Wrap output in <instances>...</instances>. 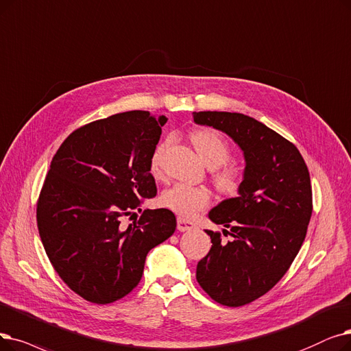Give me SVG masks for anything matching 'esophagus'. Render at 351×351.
I'll return each instance as SVG.
<instances>
[{"instance_id":"1","label":"esophagus","mask_w":351,"mask_h":351,"mask_svg":"<svg viewBox=\"0 0 351 351\" xmlns=\"http://www.w3.org/2000/svg\"><path fill=\"white\" fill-rule=\"evenodd\" d=\"M195 228V223L192 221H186L184 218H178V230L180 232H185V231H191Z\"/></svg>"}]
</instances>
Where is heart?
I'll return each mask as SVG.
<instances>
[{"label": "heart", "mask_w": 351, "mask_h": 351, "mask_svg": "<svg viewBox=\"0 0 351 351\" xmlns=\"http://www.w3.org/2000/svg\"><path fill=\"white\" fill-rule=\"evenodd\" d=\"M191 139L204 162L209 167H217V172L213 173V182H215L219 192L228 196L238 195L243 184V171L238 163L228 162V159L231 158V146L223 136L218 130L199 129L191 134ZM171 143L172 138L167 136L152 152L150 171L154 175L162 173L163 158ZM210 191L205 186L176 184L172 188L163 191L160 204L180 217L192 218L197 212L205 209L210 204Z\"/></svg>", "instance_id": "1"}]
</instances>
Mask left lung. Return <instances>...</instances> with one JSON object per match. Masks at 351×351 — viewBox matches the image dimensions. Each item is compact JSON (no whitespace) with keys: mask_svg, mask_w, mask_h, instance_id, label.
I'll return each instance as SVG.
<instances>
[{"mask_svg":"<svg viewBox=\"0 0 351 351\" xmlns=\"http://www.w3.org/2000/svg\"><path fill=\"white\" fill-rule=\"evenodd\" d=\"M197 125L230 134L245 156L239 196L209 212L212 222L230 228L231 241L206 231L212 247L197 263L196 280L226 307H241L267 294L291 267L313 213L308 167L294 143L250 116L193 112Z\"/></svg>","mask_w":351,"mask_h":351,"instance_id":"obj_1","label":"left lung"}]
</instances>
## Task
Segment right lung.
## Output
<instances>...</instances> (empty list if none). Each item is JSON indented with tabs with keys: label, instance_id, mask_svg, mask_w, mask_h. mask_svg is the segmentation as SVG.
<instances>
[{
	"label": "right lung",
	"instance_id": "1",
	"mask_svg": "<svg viewBox=\"0 0 351 351\" xmlns=\"http://www.w3.org/2000/svg\"><path fill=\"white\" fill-rule=\"evenodd\" d=\"M166 120L145 110L95 120L70 133L51 160L37 201L40 238L58 277L90 302L128 295L147 252L176 230L165 208L120 225L156 196L150 155Z\"/></svg>",
	"mask_w": 351,
	"mask_h": 351
}]
</instances>
